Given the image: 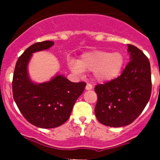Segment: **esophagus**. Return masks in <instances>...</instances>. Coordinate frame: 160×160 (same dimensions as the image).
Segmentation results:
<instances>
[{
    "label": "esophagus",
    "instance_id": "obj_1",
    "mask_svg": "<svg viewBox=\"0 0 160 160\" xmlns=\"http://www.w3.org/2000/svg\"><path fill=\"white\" fill-rule=\"evenodd\" d=\"M92 88H93V87H92V85L90 83H87L86 90H91Z\"/></svg>",
    "mask_w": 160,
    "mask_h": 160
}]
</instances>
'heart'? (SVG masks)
<instances>
[{
	"mask_svg": "<svg viewBox=\"0 0 160 160\" xmlns=\"http://www.w3.org/2000/svg\"><path fill=\"white\" fill-rule=\"evenodd\" d=\"M125 58L120 52L93 50L81 55L78 62H70V69L77 73L83 71L92 72L98 81L107 82L114 80L122 72Z\"/></svg>",
	"mask_w": 160,
	"mask_h": 160,
	"instance_id": "b5f03b06",
	"label": "heart"
}]
</instances>
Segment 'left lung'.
Returning a JSON list of instances; mask_svg holds the SVG:
<instances>
[{
    "instance_id": "left-lung-1",
    "label": "left lung",
    "mask_w": 160,
    "mask_h": 160,
    "mask_svg": "<svg viewBox=\"0 0 160 160\" xmlns=\"http://www.w3.org/2000/svg\"><path fill=\"white\" fill-rule=\"evenodd\" d=\"M130 59L114 80L95 86L98 95L95 114L101 124L122 127L133 122L149 102L152 91L151 68L147 56L128 44Z\"/></svg>"
}]
</instances>
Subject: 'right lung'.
Returning a JSON list of instances; mask_svg holds the SVG:
<instances>
[{
  "label": "right lung",
  "mask_w": 160,
  "mask_h": 160,
  "mask_svg": "<svg viewBox=\"0 0 160 160\" xmlns=\"http://www.w3.org/2000/svg\"><path fill=\"white\" fill-rule=\"evenodd\" d=\"M53 44L52 41H44L29 46L18 59L13 75V98L19 111L29 123L42 128L65 123L86 87L85 82L72 83L62 75L40 84L31 81L27 66L32 54Z\"/></svg>",
  "instance_id": "obj_1"
}]
</instances>
